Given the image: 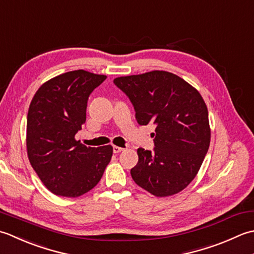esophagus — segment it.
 I'll return each instance as SVG.
<instances>
[{"label":"esophagus","mask_w":254,"mask_h":254,"mask_svg":"<svg viewBox=\"0 0 254 254\" xmlns=\"http://www.w3.org/2000/svg\"><path fill=\"white\" fill-rule=\"evenodd\" d=\"M124 150V148H121V147H117V146H114L113 147V151H114V153H120V152H122Z\"/></svg>","instance_id":"obj_1"}]
</instances>
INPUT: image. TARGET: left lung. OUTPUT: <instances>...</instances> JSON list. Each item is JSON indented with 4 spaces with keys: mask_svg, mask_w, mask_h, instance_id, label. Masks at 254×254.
I'll list each match as a JSON object with an SVG mask.
<instances>
[{
    "mask_svg": "<svg viewBox=\"0 0 254 254\" xmlns=\"http://www.w3.org/2000/svg\"><path fill=\"white\" fill-rule=\"evenodd\" d=\"M130 100L139 125L157 126L154 148H139L132 180L158 197L184 190L197 174L209 148L208 111L203 97L180 76L151 71L114 80Z\"/></svg>",
    "mask_w": 254,
    "mask_h": 254,
    "instance_id": "obj_1",
    "label": "left lung"
}]
</instances>
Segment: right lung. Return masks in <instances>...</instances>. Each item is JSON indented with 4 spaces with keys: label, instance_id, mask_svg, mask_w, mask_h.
I'll return each mask as SVG.
<instances>
[{
    "label": "right lung",
    "instance_id": "right-lung-1",
    "mask_svg": "<svg viewBox=\"0 0 254 254\" xmlns=\"http://www.w3.org/2000/svg\"><path fill=\"white\" fill-rule=\"evenodd\" d=\"M106 75L70 71L36 92L27 115V153L35 172L50 192L77 197L100 182L113 154L112 146L86 147L75 133L86 121L91 93Z\"/></svg>",
    "mask_w": 254,
    "mask_h": 254
}]
</instances>
